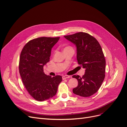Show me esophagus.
I'll use <instances>...</instances> for the list:
<instances>
[{
    "instance_id": "obj_1",
    "label": "esophagus",
    "mask_w": 127,
    "mask_h": 127,
    "mask_svg": "<svg viewBox=\"0 0 127 127\" xmlns=\"http://www.w3.org/2000/svg\"><path fill=\"white\" fill-rule=\"evenodd\" d=\"M70 76L68 75H64L62 76V79H66V78H69Z\"/></svg>"
}]
</instances>
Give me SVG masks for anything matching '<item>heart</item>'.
Returning <instances> with one entry per match:
<instances>
[{"label":"heart","instance_id":"obj_1","mask_svg":"<svg viewBox=\"0 0 127 127\" xmlns=\"http://www.w3.org/2000/svg\"><path fill=\"white\" fill-rule=\"evenodd\" d=\"M68 48H72L71 46H66L65 47V48L64 49V50H65V49H68Z\"/></svg>","mask_w":127,"mask_h":127}]
</instances>
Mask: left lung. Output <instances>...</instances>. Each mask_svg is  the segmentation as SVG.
<instances>
[{"instance_id":"8db88e82","label":"left lung","mask_w":127,"mask_h":127,"mask_svg":"<svg viewBox=\"0 0 127 127\" xmlns=\"http://www.w3.org/2000/svg\"><path fill=\"white\" fill-rule=\"evenodd\" d=\"M64 36L76 45L78 63L85 69L82 77L72 76L78 81V86L73 92L80 96L90 97L98 91L105 77L106 60L101 47L87 33L80 32Z\"/></svg>"}]
</instances>
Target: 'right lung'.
Wrapping results in <instances>:
<instances>
[{"label": "right lung", "instance_id": "1", "mask_svg": "<svg viewBox=\"0 0 127 127\" xmlns=\"http://www.w3.org/2000/svg\"><path fill=\"white\" fill-rule=\"evenodd\" d=\"M60 37H40L26 44L21 52L19 69L22 83L29 94L37 101L55 96L62 77H52L43 72V66L50 61L52 47Z\"/></svg>", "mask_w": 127, "mask_h": 127}]
</instances>
